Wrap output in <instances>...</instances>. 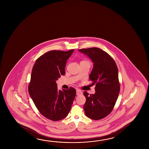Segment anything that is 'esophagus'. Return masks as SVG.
I'll use <instances>...</instances> for the list:
<instances>
[{"label": "esophagus", "mask_w": 149, "mask_h": 149, "mask_svg": "<svg viewBox=\"0 0 149 149\" xmlns=\"http://www.w3.org/2000/svg\"><path fill=\"white\" fill-rule=\"evenodd\" d=\"M81 94H82V92H81L79 89H77L76 90V95H81Z\"/></svg>", "instance_id": "obj_1"}]
</instances>
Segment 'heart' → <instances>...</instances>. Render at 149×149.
<instances>
[{
	"instance_id": "obj_1",
	"label": "heart",
	"mask_w": 149,
	"mask_h": 149,
	"mask_svg": "<svg viewBox=\"0 0 149 149\" xmlns=\"http://www.w3.org/2000/svg\"><path fill=\"white\" fill-rule=\"evenodd\" d=\"M86 61H85V60H84V61H82L81 62H86Z\"/></svg>"
}]
</instances>
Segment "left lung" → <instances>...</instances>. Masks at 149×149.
Returning a JSON list of instances; mask_svg holds the SVG:
<instances>
[{"label":"left lung","instance_id":"obj_1","mask_svg":"<svg viewBox=\"0 0 149 149\" xmlns=\"http://www.w3.org/2000/svg\"><path fill=\"white\" fill-rule=\"evenodd\" d=\"M93 63L89 79L95 84V94L84 92L86 99L84 109L87 117L102 119L112 112L120 93L118 72L114 60L106 52L98 48L79 49Z\"/></svg>","mask_w":149,"mask_h":149}]
</instances>
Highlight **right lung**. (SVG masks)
Instances as JSON below:
<instances>
[{"instance_id": "add662e5", "label": "right lung", "mask_w": 149, "mask_h": 149, "mask_svg": "<svg viewBox=\"0 0 149 149\" xmlns=\"http://www.w3.org/2000/svg\"><path fill=\"white\" fill-rule=\"evenodd\" d=\"M74 51L51 50L42 54L32 69L29 93L40 114L58 121L67 116L75 97L76 90H58L56 81L65 73L68 59Z\"/></svg>"}]
</instances>
